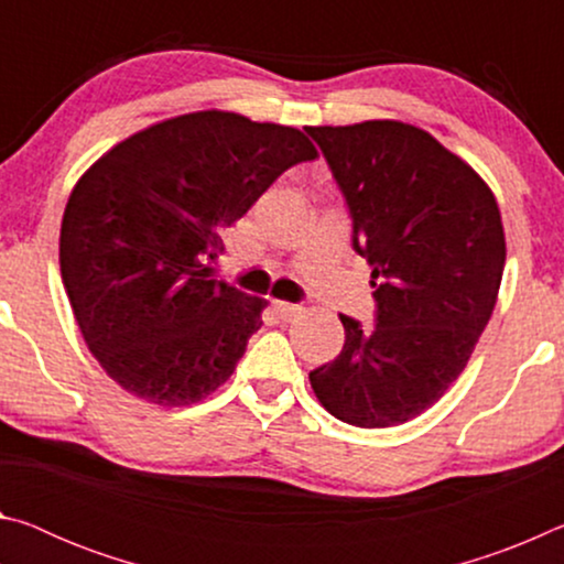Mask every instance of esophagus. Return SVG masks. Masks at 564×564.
I'll return each mask as SVG.
<instances>
[{
    "label": "esophagus",
    "mask_w": 564,
    "mask_h": 564,
    "mask_svg": "<svg viewBox=\"0 0 564 564\" xmlns=\"http://www.w3.org/2000/svg\"><path fill=\"white\" fill-rule=\"evenodd\" d=\"M275 311H279V316L283 321H293L299 313L303 311L299 303H289V301H275Z\"/></svg>",
    "instance_id": "34e87169"
}]
</instances>
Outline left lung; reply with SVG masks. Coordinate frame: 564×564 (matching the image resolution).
Returning a JSON list of instances; mask_svg holds the SVG:
<instances>
[{"label": "left lung", "instance_id": "obj_1", "mask_svg": "<svg viewBox=\"0 0 564 564\" xmlns=\"http://www.w3.org/2000/svg\"><path fill=\"white\" fill-rule=\"evenodd\" d=\"M305 131L376 289V326L340 313L346 343L311 370L313 393L348 425H400L443 398L488 326L505 269L500 208L463 159L410 123Z\"/></svg>", "mask_w": 564, "mask_h": 564}]
</instances>
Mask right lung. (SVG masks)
I'll return each mask as SVG.
<instances>
[{
	"mask_svg": "<svg viewBox=\"0 0 564 564\" xmlns=\"http://www.w3.org/2000/svg\"><path fill=\"white\" fill-rule=\"evenodd\" d=\"M316 156L299 129L196 111L133 133L79 178L62 279L84 340L123 390L191 405L231 378L265 301L212 275L221 234Z\"/></svg>",
	"mask_w": 564,
	"mask_h": 564,
	"instance_id": "add662e5",
	"label": "right lung"
}]
</instances>
